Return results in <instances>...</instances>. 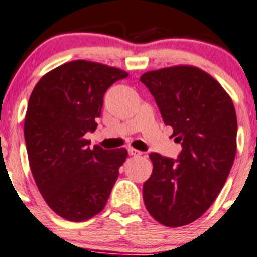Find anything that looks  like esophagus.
I'll use <instances>...</instances> for the list:
<instances>
[{"label":"esophagus","mask_w":257,"mask_h":257,"mask_svg":"<svg viewBox=\"0 0 257 257\" xmlns=\"http://www.w3.org/2000/svg\"><path fill=\"white\" fill-rule=\"evenodd\" d=\"M128 152H129V155H131V156H139V155L143 154L142 151L135 150V149H133V148H129L128 149Z\"/></svg>","instance_id":"1"}]
</instances>
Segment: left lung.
Returning a JSON list of instances; mask_svg holds the SVG:
<instances>
[{"mask_svg": "<svg viewBox=\"0 0 257 257\" xmlns=\"http://www.w3.org/2000/svg\"><path fill=\"white\" fill-rule=\"evenodd\" d=\"M140 81L182 145L176 160L149 155L154 170L144 183V202L161 224L187 225L206 212L228 178L236 152L235 108L218 81L196 67L152 70Z\"/></svg>", "mask_w": 257, "mask_h": 257, "instance_id": "8db88e82", "label": "left lung"}]
</instances>
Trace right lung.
<instances>
[{
    "label": "right lung",
    "mask_w": 257,
    "mask_h": 257,
    "mask_svg": "<svg viewBox=\"0 0 257 257\" xmlns=\"http://www.w3.org/2000/svg\"><path fill=\"white\" fill-rule=\"evenodd\" d=\"M124 70L87 61L64 63L34 87L24 120L30 170L39 191L62 218L83 222L106 206L125 149H90L103 95Z\"/></svg>",
    "instance_id": "right-lung-1"
}]
</instances>
